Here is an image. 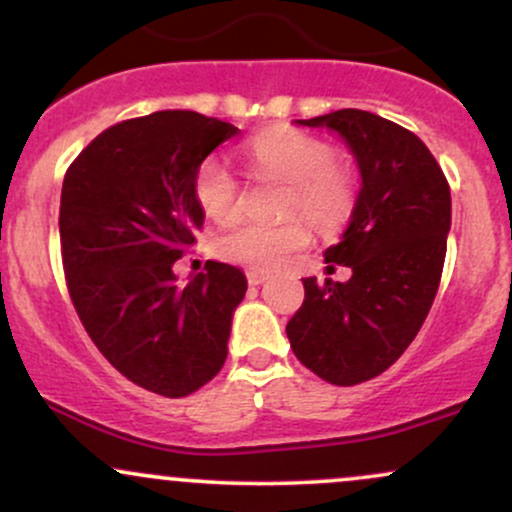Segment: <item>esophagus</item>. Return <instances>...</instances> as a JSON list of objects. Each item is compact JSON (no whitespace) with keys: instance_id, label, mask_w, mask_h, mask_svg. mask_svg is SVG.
I'll return each instance as SVG.
<instances>
[{"instance_id":"34e87169","label":"esophagus","mask_w":512,"mask_h":512,"mask_svg":"<svg viewBox=\"0 0 512 512\" xmlns=\"http://www.w3.org/2000/svg\"><path fill=\"white\" fill-rule=\"evenodd\" d=\"M245 276H248L250 286H260L262 281H267V272H260V269H250V272Z\"/></svg>"}]
</instances>
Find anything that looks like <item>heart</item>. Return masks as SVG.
Returning a JSON list of instances; mask_svg holds the SVG:
<instances>
[{
  "instance_id": "heart-1",
  "label": "heart",
  "mask_w": 512,
  "mask_h": 512,
  "mask_svg": "<svg viewBox=\"0 0 512 512\" xmlns=\"http://www.w3.org/2000/svg\"><path fill=\"white\" fill-rule=\"evenodd\" d=\"M245 158L255 178L284 182L281 216L289 219L276 226L240 223L226 231L216 240V255L223 260L255 269H274L310 243L308 223L301 216L317 231L332 233L354 214V170L325 139L301 129H267L245 146ZM192 190L199 209L211 221L231 223L240 216V185L221 158L199 163Z\"/></svg>"
}]
</instances>
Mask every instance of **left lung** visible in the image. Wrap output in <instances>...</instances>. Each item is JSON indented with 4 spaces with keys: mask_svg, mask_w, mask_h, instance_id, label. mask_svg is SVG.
I'll return each mask as SVG.
<instances>
[{
    "mask_svg": "<svg viewBox=\"0 0 512 512\" xmlns=\"http://www.w3.org/2000/svg\"><path fill=\"white\" fill-rule=\"evenodd\" d=\"M298 122L334 129L361 168L349 228L325 250L351 279H303L305 301L286 325L305 368L349 387L385 373L424 325L448 250L450 185L428 146L385 117L344 108Z\"/></svg>",
    "mask_w": 512,
    "mask_h": 512,
    "instance_id": "8db88e82",
    "label": "left lung"
}]
</instances>
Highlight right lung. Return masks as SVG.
Masks as SVG:
<instances>
[{
    "label": "right lung",
    "mask_w": 512,
    "mask_h": 512,
    "mask_svg": "<svg viewBox=\"0 0 512 512\" xmlns=\"http://www.w3.org/2000/svg\"><path fill=\"white\" fill-rule=\"evenodd\" d=\"M238 132L195 110H158L105 129L64 175L60 245L76 315L98 351L156 395L187 397L219 373L248 291L223 262L182 289L173 274L204 223L199 163Z\"/></svg>",
    "instance_id": "add662e5"
}]
</instances>
